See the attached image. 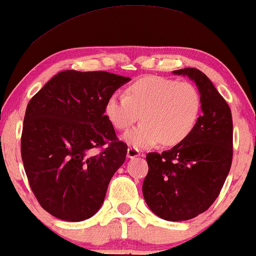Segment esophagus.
Masks as SVG:
<instances>
[{
  "mask_svg": "<svg viewBox=\"0 0 256 256\" xmlns=\"http://www.w3.org/2000/svg\"><path fill=\"white\" fill-rule=\"evenodd\" d=\"M141 153L138 148H135V147H129L127 150V157L128 158H136V157H140Z\"/></svg>",
  "mask_w": 256,
  "mask_h": 256,
  "instance_id": "esophagus-1",
  "label": "esophagus"
}]
</instances>
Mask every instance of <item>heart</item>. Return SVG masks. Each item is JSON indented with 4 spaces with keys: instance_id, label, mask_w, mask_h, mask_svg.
Instances as JSON below:
<instances>
[{
    "instance_id": "b5f03b06",
    "label": "heart",
    "mask_w": 256,
    "mask_h": 256,
    "mask_svg": "<svg viewBox=\"0 0 256 256\" xmlns=\"http://www.w3.org/2000/svg\"><path fill=\"white\" fill-rule=\"evenodd\" d=\"M201 108V94L194 84L150 75L129 85L124 96H111L104 111L117 130L140 118L142 123L127 132L123 140L135 148H147L158 142L174 147L184 141L199 121Z\"/></svg>"
}]
</instances>
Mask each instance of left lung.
Returning <instances> with one entry per match:
<instances>
[{
    "instance_id": "obj_1",
    "label": "left lung",
    "mask_w": 256,
    "mask_h": 256,
    "mask_svg": "<svg viewBox=\"0 0 256 256\" xmlns=\"http://www.w3.org/2000/svg\"><path fill=\"white\" fill-rule=\"evenodd\" d=\"M193 80L202 100L192 134L163 153H147L142 183L147 206L169 222L188 220L205 212L223 187L232 162V117L212 81L196 68L174 70Z\"/></svg>"
}]
</instances>
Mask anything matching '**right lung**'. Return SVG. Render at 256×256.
I'll list each match as a JSON object with an SVG mask.
<instances>
[{
  "label": "right lung",
  "mask_w": 256,
  "mask_h": 256,
  "mask_svg": "<svg viewBox=\"0 0 256 256\" xmlns=\"http://www.w3.org/2000/svg\"><path fill=\"white\" fill-rule=\"evenodd\" d=\"M130 81L108 72L63 70L27 104L21 158L38 202L67 222L91 218L127 156L105 103ZM108 146L98 155L94 148Z\"/></svg>",
  "instance_id": "obj_1"
}]
</instances>
